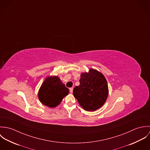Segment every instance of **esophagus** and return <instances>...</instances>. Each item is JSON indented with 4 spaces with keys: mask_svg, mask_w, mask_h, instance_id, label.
<instances>
[{
    "mask_svg": "<svg viewBox=\"0 0 150 150\" xmlns=\"http://www.w3.org/2000/svg\"><path fill=\"white\" fill-rule=\"evenodd\" d=\"M69 90H70V92L71 93H73V88H70L69 89Z\"/></svg>",
    "mask_w": 150,
    "mask_h": 150,
    "instance_id": "34e87169",
    "label": "esophagus"
}]
</instances>
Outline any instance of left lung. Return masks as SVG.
Wrapping results in <instances>:
<instances>
[{
	"label": "left lung",
	"mask_w": 150,
	"mask_h": 150,
	"mask_svg": "<svg viewBox=\"0 0 150 150\" xmlns=\"http://www.w3.org/2000/svg\"><path fill=\"white\" fill-rule=\"evenodd\" d=\"M80 86L73 89L79 105L86 111H94L105 104L108 95L107 82L104 75L93 69L82 73Z\"/></svg>",
	"instance_id": "left-lung-1"
}]
</instances>
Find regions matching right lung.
I'll list each match as a JSON object with an SVG mask.
<instances>
[{
	"label": "right lung",
	"instance_id": "add662e5",
	"mask_svg": "<svg viewBox=\"0 0 150 150\" xmlns=\"http://www.w3.org/2000/svg\"><path fill=\"white\" fill-rule=\"evenodd\" d=\"M69 89L56 76H48L40 86L38 98L45 106L54 108L58 106L64 97L68 95Z\"/></svg>",
	"mask_w": 150,
	"mask_h": 150
}]
</instances>
